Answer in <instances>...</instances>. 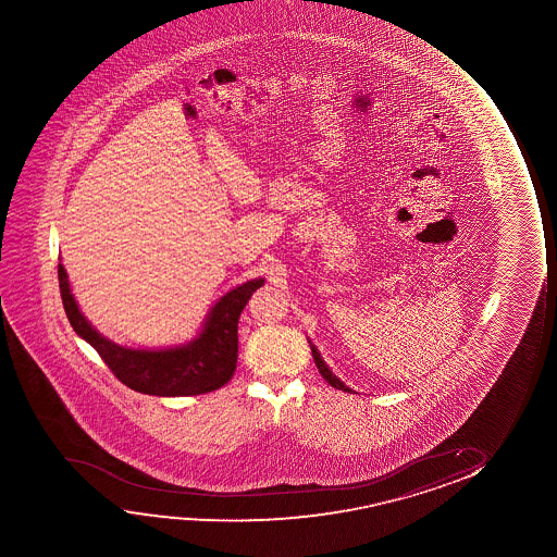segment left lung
Wrapping results in <instances>:
<instances>
[{"instance_id":"1","label":"left lung","mask_w":557,"mask_h":557,"mask_svg":"<svg viewBox=\"0 0 557 557\" xmlns=\"http://www.w3.org/2000/svg\"><path fill=\"white\" fill-rule=\"evenodd\" d=\"M310 348H312L313 361H315V366H318V369H320L321 376H323V379H325V381H327L329 384L333 386V388L344 389V392H351V389L348 388V386H344L343 382L336 379L335 374L329 371V367L325 366V361L321 359L320 351L315 350V346H313V344H310Z\"/></svg>"}]
</instances>
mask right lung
Returning <instances> with one entry per match:
<instances>
[{
  "label": "right lung",
  "instance_id": "right-lung-1",
  "mask_svg": "<svg viewBox=\"0 0 557 557\" xmlns=\"http://www.w3.org/2000/svg\"><path fill=\"white\" fill-rule=\"evenodd\" d=\"M262 283L264 280H252L222 297L194 343L171 350H129L100 336L85 320L70 293L69 275L59 264L62 306L70 325L99 351L117 381L150 396H199L232 379L237 363V321Z\"/></svg>",
  "mask_w": 557,
  "mask_h": 557
}]
</instances>
